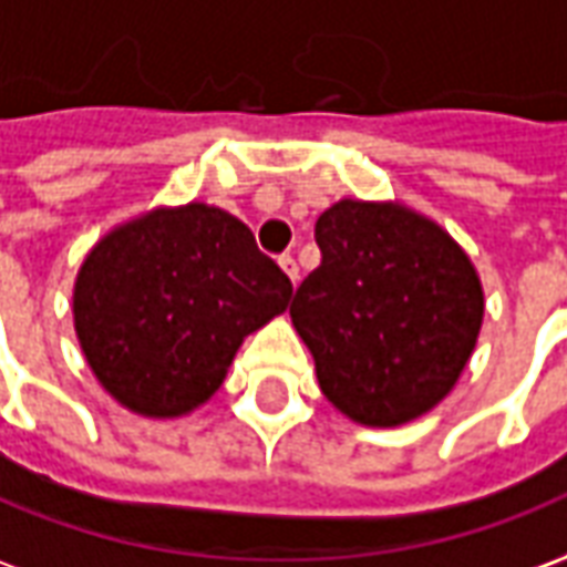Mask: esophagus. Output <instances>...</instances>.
Instances as JSON below:
<instances>
[{
  "label": "esophagus",
  "mask_w": 567,
  "mask_h": 567,
  "mask_svg": "<svg viewBox=\"0 0 567 567\" xmlns=\"http://www.w3.org/2000/svg\"><path fill=\"white\" fill-rule=\"evenodd\" d=\"M279 267L285 270V276L291 279V282H297V276H300V270H297V260L291 255H282L279 257Z\"/></svg>",
  "instance_id": "34e87169"
}]
</instances>
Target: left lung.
<instances>
[{
    "instance_id": "obj_1",
    "label": "left lung",
    "mask_w": 567,
    "mask_h": 567,
    "mask_svg": "<svg viewBox=\"0 0 567 567\" xmlns=\"http://www.w3.org/2000/svg\"><path fill=\"white\" fill-rule=\"evenodd\" d=\"M322 264L291 322L324 399L365 426H402L454 390L485 316L461 245L399 202L340 199L316 220Z\"/></svg>"
}]
</instances>
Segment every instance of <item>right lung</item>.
Masks as SVG:
<instances>
[{
	"label": "right lung",
	"mask_w": 567,
	"mask_h": 567,
	"mask_svg": "<svg viewBox=\"0 0 567 567\" xmlns=\"http://www.w3.org/2000/svg\"><path fill=\"white\" fill-rule=\"evenodd\" d=\"M291 282L224 208L189 202L110 229L82 260L73 324L106 393L144 417H184L220 390L243 340Z\"/></svg>",
	"instance_id": "add662e5"
}]
</instances>
